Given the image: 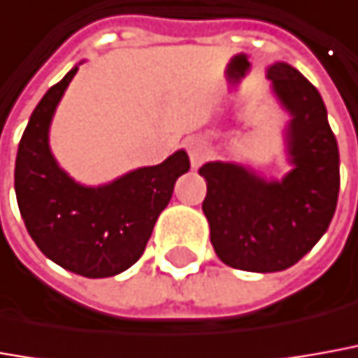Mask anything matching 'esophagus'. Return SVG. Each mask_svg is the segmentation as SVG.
<instances>
[{
  "instance_id": "esophagus-1",
  "label": "esophagus",
  "mask_w": 358,
  "mask_h": 358,
  "mask_svg": "<svg viewBox=\"0 0 358 358\" xmlns=\"http://www.w3.org/2000/svg\"><path fill=\"white\" fill-rule=\"evenodd\" d=\"M186 150H188L189 162H192L194 169L201 166L210 157V147H208V141L203 137L186 138Z\"/></svg>"
}]
</instances>
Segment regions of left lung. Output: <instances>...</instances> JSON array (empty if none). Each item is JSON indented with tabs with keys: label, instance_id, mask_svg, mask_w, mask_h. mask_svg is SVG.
<instances>
[{
	"label": "left lung",
	"instance_id": "left-lung-1",
	"mask_svg": "<svg viewBox=\"0 0 358 358\" xmlns=\"http://www.w3.org/2000/svg\"><path fill=\"white\" fill-rule=\"evenodd\" d=\"M272 94L290 113L284 133L292 170L266 180L237 162H206L208 194L201 210L211 245L231 268H290L322 239L339 196V148L315 87L286 62L266 70Z\"/></svg>",
	"mask_w": 358,
	"mask_h": 358
}]
</instances>
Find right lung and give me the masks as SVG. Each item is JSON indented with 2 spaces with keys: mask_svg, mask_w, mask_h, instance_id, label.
I'll use <instances>...</instances> for the list:
<instances>
[{
  "mask_svg": "<svg viewBox=\"0 0 358 358\" xmlns=\"http://www.w3.org/2000/svg\"><path fill=\"white\" fill-rule=\"evenodd\" d=\"M76 72L74 66L50 87L29 119L15 160L17 203L46 259L86 278H108L141 259L189 159L176 150L157 166L131 170L103 186L70 178L50 152L48 131Z\"/></svg>",
  "mask_w": 358,
  "mask_h": 358,
  "instance_id": "add662e5",
  "label": "right lung"
}]
</instances>
